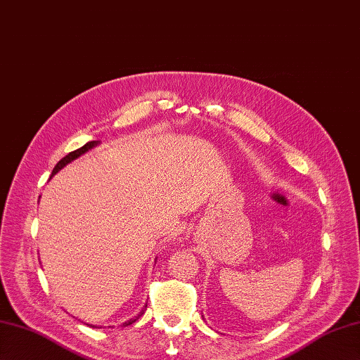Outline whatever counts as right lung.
Returning a JSON list of instances; mask_svg holds the SVG:
<instances>
[{
	"label": "right lung",
	"instance_id": "obj_1",
	"mask_svg": "<svg viewBox=\"0 0 360 360\" xmlns=\"http://www.w3.org/2000/svg\"><path fill=\"white\" fill-rule=\"evenodd\" d=\"M100 144V141H89V143H86L85 146H82L80 147V149H77V150H75V152H70L67 156H63V158L56 164V165H54V169H53V172H51V176H54V174H56L59 170H62L63 167H65V165L67 164H70L71 161H75V160H77L79 158V156H82V155H85L86 152H89L91 149H94V147L96 146H98ZM146 307H147V304H146V306L141 309V311L140 313H138V315L135 316V318H132V319H129L127 322H124V324L126 326H131V324H134V322L138 319V318H140L141 315H143V313L146 311ZM86 326H89V327H92V328H97V326H91V324H86Z\"/></svg>",
	"mask_w": 360,
	"mask_h": 360
}]
</instances>
